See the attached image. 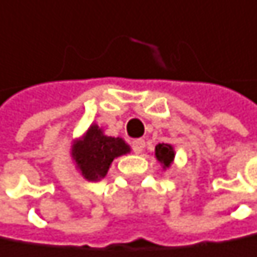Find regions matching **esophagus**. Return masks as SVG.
I'll use <instances>...</instances> for the list:
<instances>
[{"label": "esophagus", "instance_id": "34e87169", "mask_svg": "<svg viewBox=\"0 0 257 257\" xmlns=\"http://www.w3.org/2000/svg\"><path fill=\"white\" fill-rule=\"evenodd\" d=\"M133 151H135V154H142L145 149V141L144 139H136V141H133Z\"/></svg>", "mask_w": 257, "mask_h": 257}]
</instances>
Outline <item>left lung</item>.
I'll list each match as a JSON object with an SVG mask.
<instances>
[{
    "label": "left lung",
    "mask_w": 257,
    "mask_h": 257,
    "mask_svg": "<svg viewBox=\"0 0 257 257\" xmlns=\"http://www.w3.org/2000/svg\"><path fill=\"white\" fill-rule=\"evenodd\" d=\"M155 158L163 164V169H169L175 160V149L169 144H158L155 146Z\"/></svg>",
    "instance_id": "left-lung-1"
}]
</instances>
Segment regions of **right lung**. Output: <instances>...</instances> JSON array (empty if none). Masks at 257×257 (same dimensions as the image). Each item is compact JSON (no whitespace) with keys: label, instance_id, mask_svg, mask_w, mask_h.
Instances as JSON below:
<instances>
[{"label":"right lung","instance_id":"right-lung-1","mask_svg":"<svg viewBox=\"0 0 257 257\" xmlns=\"http://www.w3.org/2000/svg\"><path fill=\"white\" fill-rule=\"evenodd\" d=\"M127 152H130V146L125 141L106 136L99 125L91 124L85 135L74 142L71 155L84 179L96 182L106 176L116 157Z\"/></svg>","mask_w":257,"mask_h":257}]
</instances>
